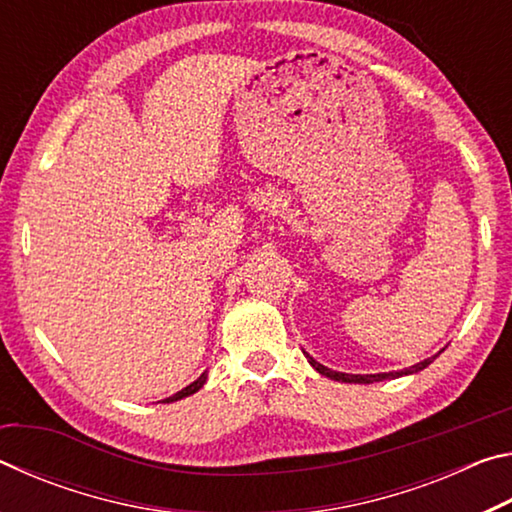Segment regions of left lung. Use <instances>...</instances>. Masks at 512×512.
<instances>
[{
    "instance_id": "left-lung-1",
    "label": "left lung",
    "mask_w": 512,
    "mask_h": 512,
    "mask_svg": "<svg viewBox=\"0 0 512 512\" xmlns=\"http://www.w3.org/2000/svg\"><path fill=\"white\" fill-rule=\"evenodd\" d=\"M436 357H438V354H436ZM436 357H429V359H424L420 363H415V366H411V368H404V370H397V372H379V375H348V372H336L332 368L323 366V363H318L314 357H309V354H307L309 363L320 372V375H325V377L334 379V381H345V384H372V381H384V379H397V377H404V375H413V372H420V370L427 368Z\"/></svg>"
}]
</instances>
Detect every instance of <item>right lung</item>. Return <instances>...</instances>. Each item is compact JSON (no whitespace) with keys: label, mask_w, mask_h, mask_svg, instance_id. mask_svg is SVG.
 <instances>
[{"label":"right lung","mask_w":512,"mask_h":512,"mask_svg":"<svg viewBox=\"0 0 512 512\" xmlns=\"http://www.w3.org/2000/svg\"><path fill=\"white\" fill-rule=\"evenodd\" d=\"M205 379H207V372H203V375L201 377H198L196 381H192V384H189V386H185L183 388V391H178L176 395H171V397H167V400H162V402H178V400H183V397H189V395H194L196 391H201V388H203V384H205Z\"/></svg>","instance_id":"obj_1"}]
</instances>
